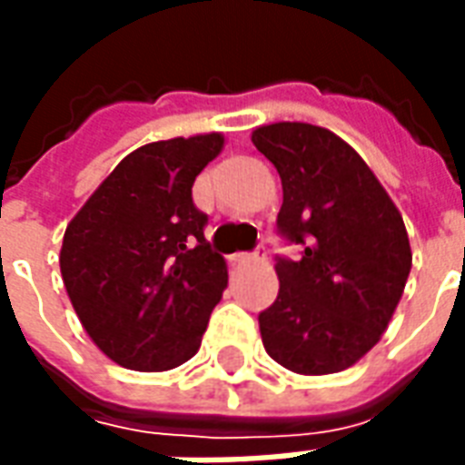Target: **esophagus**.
<instances>
[{"label": "esophagus", "instance_id": "1", "mask_svg": "<svg viewBox=\"0 0 465 465\" xmlns=\"http://www.w3.org/2000/svg\"><path fill=\"white\" fill-rule=\"evenodd\" d=\"M266 256V252L263 249H259L256 253H232L229 256V263H246V262H259V259H263Z\"/></svg>", "mask_w": 465, "mask_h": 465}]
</instances>
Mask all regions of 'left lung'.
I'll return each mask as SVG.
<instances>
[{"label":"left lung","mask_w":465,"mask_h":465,"mask_svg":"<svg viewBox=\"0 0 465 465\" xmlns=\"http://www.w3.org/2000/svg\"><path fill=\"white\" fill-rule=\"evenodd\" d=\"M253 146L282 176L276 232L296 259L276 256L279 296L259 313L266 353L322 376L379 343L411 272L409 233L366 162L336 134L302 122L259 126Z\"/></svg>","instance_id":"obj_1"}]
</instances>
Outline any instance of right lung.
<instances>
[{
  "label": "right lung",
  "instance_id": "obj_1",
  "mask_svg": "<svg viewBox=\"0 0 465 465\" xmlns=\"http://www.w3.org/2000/svg\"><path fill=\"white\" fill-rule=\"evenodd\" d=\"M222 134L139 146L66 226L62 279L92 341L124 369L169 371L202 346L229 273L206 242L193 179Z\"/></svg>",
  "mask_w": 465,
  "mask_h": 465
}]
</instances>
